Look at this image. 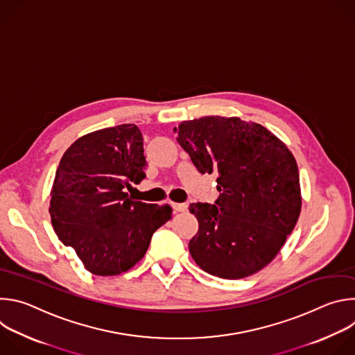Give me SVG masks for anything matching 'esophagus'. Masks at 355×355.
Segmentation results:
<instances>
[{
  "instance_id": "esophagus-1",
  "label": "esophagus",
  "mask_w": 355,
  "mask_h": 355,
  "mask_svg": "<svg viewBox=\"0 0 355 355\" xmlns=\"http://www.w3.org/2000/svg\"><path fill=\"white\" fill-rule=\"evenodd\" d=\"M171 207H173V209H174V212H185L187 211V204H175V202H173L171 204Z\"/></svg>"
}]
</instances>
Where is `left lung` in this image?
I'll return each instance as SVG.
<instances>
[{
	"instance_id": "obj_1",
	"label": "left lung",
	"mask_w": 355,
	"mask_h": 355,
	"mask_svg": "<svg viewBox=\"0 0 355 355\" xmlns=\"http://www.w3.org/2000/svg\"><path fill=\"white\" fill-rule=\"evenodd\" d=\"M174 132L198 171L218 175L215 204L189 205L199 223L188 244L192 259L223 279L259 272L275 259L300 214L293 155L264 126L236 116L185 121Z\"/></svg>"
}]
</instances>
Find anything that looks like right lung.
<instances>
[{
	"label": "right lung",
	"mask_w": 355,
	"mask_h": 355,
	"mask_svg": "<svg viewBox=\"0 0 355 355\" xmlns=\"http://www.w3.org/2000/svg\"><path fill=\"white\" fill-rule=\"evenodd\" d=\"M143 136L133 123L77 139L63 155L50 192V218L64 245L94 275H118L143 259L170 205L129 198L144 177Z\"/></svg>",
	"instance_id": "add662e5"
}]
</instances>
